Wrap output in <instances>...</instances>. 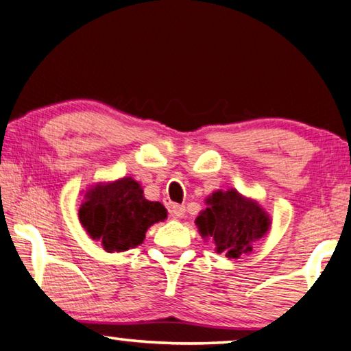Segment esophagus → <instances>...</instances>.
<instances>
[{"mask_svg":"<svg viewBox=\"0 0 351 351\" xmlns=\"http://www.w3.org/2000/svg\"><path fill=\"white\" fill-rule=\"evenodd\" d=\"M184 215H186V207L180 206V204H173V206H171V208H170L171 218L180 219V218H182Z\"/></svg>","mask_w":351,"mask_h":351,"instance_id":"34e87169","label":"esophagus"}]
</instances>
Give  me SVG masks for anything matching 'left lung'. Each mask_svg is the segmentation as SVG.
<instances>
[{
  "label": "left lung",
  "instance_id": "8db88e82",
  "mask_svg": "<svg viewBox=\"0 0 351 351\" xmlns=\"http://www.w3.org/2000/svg\"><path fill=\"white\" fill-rule=\"evenodd\" d=\"M206 202L207 208L195 221L197 230L202 238H212L215 250L224 253L228 259L250 253L254 242L269 232V215L256 201L242 196L238 190H218Z\"/></svg>",
  "mask_w": 351,
  "mask_h": 351
}]
</instances>
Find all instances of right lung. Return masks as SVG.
Here are the masks:
<instances>
[{"label":"right lung","mask_w":351,"mask_h":351,"mask_svg":"<svg viewBox=\"0 0 351 351\" xmlns=\"http://www.w3.org/2000/svg\"><path fill=\"white\" fill-rule=\"evenodd\" d=\"M84 197L78 212L81 226L110 253L143 244L147 228L167 218L162 204L145 199L141 184L129 176L97 184Z\"/></svg>","instance_id":"add662e5"}]
</instances>
